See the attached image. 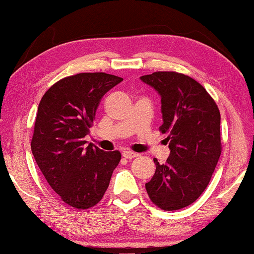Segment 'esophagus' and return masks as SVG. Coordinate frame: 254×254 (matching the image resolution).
<instances>
[{
  "mask_svg": "<svg viewBox=\"0 0 254 254\" xmlns=\"http://www.w3.org/2000/svg\"><path fill=\"white\" fill-rule=\"evenodd\" d=\"M122 156L126 158V159H133V158L137 157V153L132 152V151H128V150H127V151H123Z\"/></svg>",
  "mask_w": 254,
  "mask_h": 254,
  "instance_id": "34e87169",
  "label": "esophagus"
}]
</instances>
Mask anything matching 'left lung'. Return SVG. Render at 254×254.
Returning <instances> with one entry per match:
<instances>
[{"instance_id":"1","label":"left lung","mask_w":254,"mask_h":254,"mask_svg":"<svg viewBox=\"0 0 254 254\" xmlns=\"http://www.w3.org/2000/svg\"><path fill=\"white\" fill-rule=\"evenodd\" d=\"M140 79L161 97L162 126L170 154L145 184L158 207L177 210L190 205L207 187L221 156V114L207 91L191 77L156 71Z\"/></svg>"}]
</instances>
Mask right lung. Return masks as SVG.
Instances as JSON below:
<instances>
[{
	"label": "right lung",
	"mask_w": 254,
	"mask_h": 254,
	"mask_svg": "<svg viewBox=\"0 0 254 254\" xmlns=\"http://www.w3.org/2000/svg\"><path fill=\"white\" fill-rule=\"evenodd\" d=\"M123 78L81 72L57 81L38 106L31 150L38 167L64 203L78 209L104 196L121 153L86 144L100 101Z\"/></svg>",
	"instance_id": "obj_1"
}]
</instances>
